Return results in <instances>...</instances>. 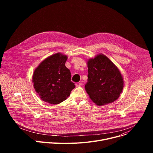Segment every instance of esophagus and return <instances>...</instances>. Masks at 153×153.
<instances>
[{"label": "esophagus", "instance_id": "obj_1", "mask_svg": "<svg viewBox=\"0 0 153 153\" xmlns=\"http://www.w3.org/2000/svg\"><path fill=\"white\" fill-rule=\"evenodd\" d=\"M82 85V83H79V82H77L76 83V86H81Z\"/></svg>", "mask_w": 153, "mask_h": 153}]
</instances>
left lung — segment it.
I'll use <instances>...</instances> for the list:
<instances>
[{
    "mask_svg": "<svg viewBox=\"0 0 153 153\" xmlns=\"http://www.w3.org/2000/svg\"><path fill=\"white\" fill-rule=\"evenodd\" d=\"M88 82L85 88L92 101L99 106L117 100L123 88V80L116 65L103 54L88 62Z\"/></svg>",
    "mask_w": 153,
    "mask_h": 153,
    "instance_id": "8db88e82",
    "label": "left lung"
}]
</instances>
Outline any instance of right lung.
<instances>
[{"label":"right lung","mask_w":153,"mask_h":153,"mask_svg":"<svg viewBox=\"0 0 153 153\" xmlns=\"http://www.w3.org/2000/svg\"><path fill=\"white\" fill-rule=\"evenodd\" d=\"M67 56L59 53L43 61L34 70V88L40 99L50 104L66 100L76 86L71 81V73L65 67Z\"/></svg>","instance_id":"1"}]
</instances>
